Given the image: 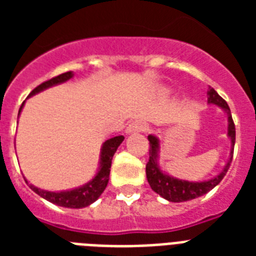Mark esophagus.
<instances>
[{
	"label": "esophagus",
	"mask_w": 256,
	"mask_h": 256,
	"mask_svg": "<svg viewBox=\"0 0 256 256\" xmlns=\"http://www.w3.org/2000/svg\"><path fill=\"white\" fill-rule=\"evenodd\" d=\"M148 128V124L144 120H132V124H128L126 132H144Z\"/></svg>",
	"instance_id": "34e87169"
}]
</instances>
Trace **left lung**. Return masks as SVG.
Instances as JSON below:
<instances>
[{"instance_id":"1","label":"left lung","mask_w":256,"mask_h":256,"mask_svg":"<svg viewBox=\"0 0 256 256\" xmlns=\"http://www.w3.org/2000/svg\"><path fill=\"white\" fill-rule=\"evenodd\" d=\"M208 104H218L219 108H222L227 112L228 116V136L231 140V156L230 160L227 162L222 172L210 179V180H204V182H188V180H182V179L172 178L168 175L164 174L160 168H158L156 164V158H158V152H160V140L154 136H148V140L150 142V148H148V162L146 164V176H148V182L152 190L156 191V194H160L162 198L168 199L170 202H186L191 199L202 196L210 190H212L216 184H218L226 175L227 170L230 168L231 160H232V154H234V144H235V124L231 116V112L228 104L222 96H219L218 92H215L214 88H208Z\"/></svg>"}]
</instances>
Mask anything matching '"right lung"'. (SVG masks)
<instances>
[{
    "label": "right lung",
    "instance_id": "1",
    "mask_svg": "<svg viewBox=\"0 0 256 256\" xmlns=\"http://www.w3.org/2000/svg\"><path fill=\"white\" fill-rule=\"evenodd\" d=\"M72 77H73L72 72H66V73L60 74L57 77H53L52 80L42 82L41 85H38L33 92H30V96H34V94H37V92H42V90H45V88H50V86L66 82ZM24 104H21L18 114L21 112V108L24 106ZM124 140V136H114V138H110V140L104 142V146H102V152H100V171L96 172L94 179L90 180L88 183H86L85 186L78 187V188H74V190L70 191H60V192H52V191L41 190V188H37L33 184H30V188L36 194H38L40 196L46 199V200H49V202L54 203V204H57V206L69 207V208H81V207H86L88 204H92V202H96V199L100 198V195L104 192V190L108 186L112 156H114L116 148L122 144Z\"/></svg>",
    "mask_w": 256,
    "mask_h": 256
}]
</instances>
